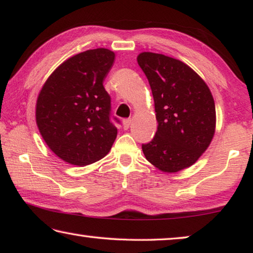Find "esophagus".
Wrapping results in <instances>:
<instances>
[{
	"label": "esophagus",
	"mask_w": 253,
	"mask_h": 253,
	"mask_svg": "<svg viewBox=\"0 0 253 253\" xmlns=\"http://www.w3.org/2000/svg\"><path fill=\"white\" fill-rule=\"evenodd\" d=\"M131 126V119H126L123 120V127L124 130H127Z\"/></svg>",
	"instance_id": "esophagus-1"
}]
</instances>
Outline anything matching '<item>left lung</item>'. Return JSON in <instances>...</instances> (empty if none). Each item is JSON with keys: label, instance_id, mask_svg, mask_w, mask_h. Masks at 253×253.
Wrapping results in <instances>:
<instances>
[{"label": "left lung", "instance_id": "1", "mask_svg": "<svg viewBox=\"0 0 253 253\" xmlns=\"http://www.w3.org/2000/svg\"><path fill=\"white\" fill-rule=\"evenodd\" d=\"M153 92L157 131L142 145L147 161L175 173L196 163L215 134L216 110L211 89L183 62L143 52L137 57Z\"/></svg>", "mask_w": 253, "mask_h": 253}]
</instances>
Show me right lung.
Here are the masks:
<instances>
[{
  "mask_svg": "<svg viewBox=\"0 0 253 253\" xmlns=\"http://www.w3.org/2000/svg\"><path fill=\"white\" fill-rule=\"evenodd\" d=\"M114 59L107 48L77 54L54 70L40 91L38 130L48 148L69 164H92L106 156L115 141L111 97L103 86Z\"/></svg>",
  "mask_w": 253,
  "mask_h": 253,
  "instance_id": "right-lung-1",
  "label": "right lung"
}]
</instances>
